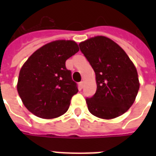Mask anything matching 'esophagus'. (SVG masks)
Returning <instances> with one entry per match:
<instances>
[{
    "label": "esophagus",
    "instance_id": "1",
    "mask_svg": "<svg viewBox=\"0 0 156 156\" xmlns=\"http://www.w3.org/2000/svg\"><path fill=\"white\" fill-rule=\"evenodd\" d=\"M79 87H80L81 89H83V87H84V82H83V81H82L81 83H79Z\"/></svg>",
    "mask_w": 156,
    "mask_h": 156
}]
</instances>
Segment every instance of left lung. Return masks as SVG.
<instances>
[{"label": "left lung", "mask_w": 156, "mask_h": 156, "mask_svg": "<svg viewBox=\"0 0 156 156\" xmlns=\"http://www.w3.org/2000/svg\"><path fill=\"white\" fill-rule=\"evenodd\" d=\"M79 47L95 73L96 92L86 100L89 112L105 120L121 116L132 106L139 90L136 67L126 52L105 36L90 38Z\"/></svg>", "instance_id": "8db88e82"}]
</instances>
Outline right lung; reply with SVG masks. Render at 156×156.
Masks as SVG:
<instances>
[{"label":"right lung","mask_w":156,"mask_h":156,"mask_svg":"<svg viewBox=\"0 0 156 156\" xmlns=\"http://www.w3.org/2000/svg\"><path fill=\"white\" fill-rule=\"evenodd\" d=\"M78 51L73 40H55L36 50L23 64L17 90L31 113L52 119L67 112L71 98L78 90L66 61Z\"/></svg>","instance_id":"obj_1"}]
</instances>
